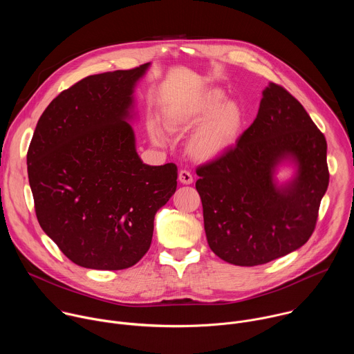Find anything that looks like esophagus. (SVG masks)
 I'll return each instance as SVG.
<instances>
[{
    "label": "esophagus",
    "mask_w": 354,
    "mask_h": 354,
    "mask_svg": "<svg viewBox=\"0 0 354 354\" xmlns=\"http://www.w3.org/2000/svg\"><path fill=\"white\" fill-rule=\"evenodd\" d=\"M178 179H179V182L183 183V185H190V183H193V176H192V174H190L189 171H185V169H182V171L178 174Z\"/></svg>",
    "instance_id": "1"
}]
</instances>
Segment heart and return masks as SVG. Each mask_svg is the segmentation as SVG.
I'll return each instance as SVG.
<instances>
[{"label":"heart","mask_w":354,"mask_h":354,"mask_svg":"<svg viewBox=\"0 0 354 354\" xmlns=\"http://www.w3.org/2000/svg\"><path fill=\"white\" fill-rule=\"evenodd\" d=\"M222 88L208 86L174 98L161 109L162 124L171 133L186 132L196 127L187 140L189 156L201 162L214 161L236 145L245 113L234 100H225ZM156 121H149L147 133L157 146L167 143L168 136Z\"/></svg>","instance_id":"1"}]
</instances>
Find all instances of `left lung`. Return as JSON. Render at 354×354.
<instances>
[{
  "label": "left lung",
  "instance_id": "obj_1",
  "mask_svg": "<svg viewBox=\"0 0 354 354\" xmlns=\"http://www.w3.org/2000/svg\"><path fill=\"white\" fill-rule=\"evenodd\" d=\"M282 166L294 169L283 183ZM197 175L209 249L233 266L266 264L311 236L329 183L326 140L303 105L270 83L238 145Z\"/></svg>",
  "mask_w": 354,
  "mask_h": 354
}]
</instances>
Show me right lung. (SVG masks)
I'll use <instances>...</instances> for the list:
<instances>
[{
	"label": "right lung",
	"instance_id": "obj_1",
	"mask_svg": "<svg viewBox=\"0 0 354 354\" xmlns=\"http://www.w3.org/2000/svg\"><path fill=\"white\" fill-rule=\"evenodd\" d=\"M150 62L91 75L55 97L28 151L39 223L75 264L125 270L150 249L154 216L176 190V165L136 151L135 88Z\"/></svg>",
	"mask_w": 354,
	"mask_h": 354
}]
</instances>
